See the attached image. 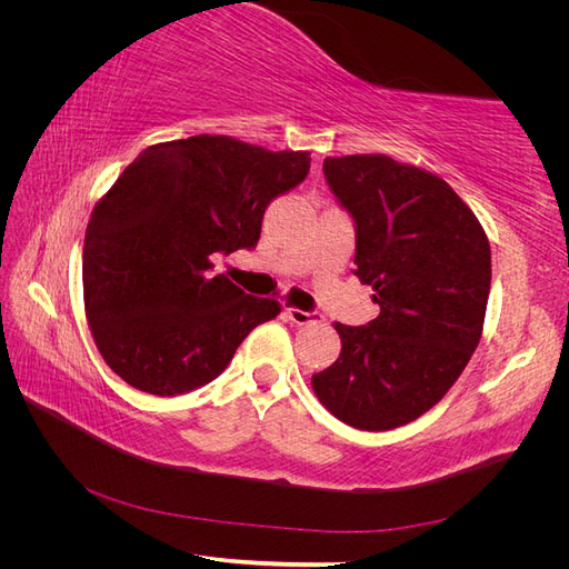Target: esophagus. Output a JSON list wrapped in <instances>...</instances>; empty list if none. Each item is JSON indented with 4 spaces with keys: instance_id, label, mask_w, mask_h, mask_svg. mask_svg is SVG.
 Returning <instances> with one entry per match:
<instances>
[{
    "instance_id": "34e87169",
    "label": "esophagus",
    "mask_w": 569,
    "mask_h": 569,
    "mask_svg": "<svg viewBox=\"0 0 569 569\" xmlns=\"http://www.w3.org/2000/svg\"><path fill=\"white\" fill-rule=\"evenodd\" d=\"M284 316L295 322V325H308V322H318L322 316L316 311H299V308H284Z\"/></svg>"
}]
</instances>
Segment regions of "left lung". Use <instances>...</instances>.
Masks as SVG:
<instances>
[{"mask_svg": "<svg viewBox=\"0 0 569 569\" xmlns=\"http://www.w3.org/2000/svg\"><path fill=\"white\" fill-rule=\"evenodd\" d=\"M322 173L353 220L358 280L380 316L337 322L341 353L313 375L335 418L382 432L420 418L475 353L491 289V249L449 182L385 153L325 159Z\"/></svg>", "mask_w": 569, "mask_h": 569, "instance_id": "left-lung-1", "label": "left lung"}]
</instances>
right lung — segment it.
<instances>
[{
  "mask_svg": "<svg viewBox=\"0 0 569 569\" xmlns=\"http://www.w3.org/2000/svg\"><path fill=\"white\" fill-rule=\"evenodd\" d=\"M308 151H268L226 134L147 147L94 206L82 247L84 313L97 349L153 396L213 382L256 325L280 313L211 256L253 249L268 203L301 184Z\"/></svg>",
  "mask_w": 569,
  "mask_h": 569,
  "instance_id": "obj_1",
  "label": "right lung"
}]
</instances>
